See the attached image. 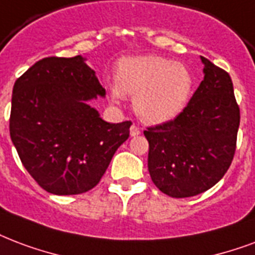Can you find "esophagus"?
<instances>
[{"label":"esophagus","instance_id":"esophagus-1","mask_svg":"<svg viewBox=\"0 0 255 255\" xmlns=\"http://www.w3.org/2000/svg\"><path fill=\"white\" fill-rule=\"evenodd\" d=\"M129 133H131V136L140 135V128L133 124V126H132V127H131V129H129Z\"/></svg>","mask_w":255,"mask_h":255}]
</instances>
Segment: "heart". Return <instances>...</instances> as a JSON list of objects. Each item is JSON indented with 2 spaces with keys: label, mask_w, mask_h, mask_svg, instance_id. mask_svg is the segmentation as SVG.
<instances>
[{
  "label": "heart",
  "mask_w": 255,
  "mask_h": 255,
  "mask_svg": "<svg viewBox=\"0 0 255 255\" xmlns=\"http://www.w3.org/2000/svg\"><path fill=\"white\" fill-rule=\"evenodd\" d=\"M194 79L184 64L155 54L120 60L116 85L111 97L119 102L132 96L137 116L147 124L170 122L184 110L191 96Z\"/></svg>",
  "instance_id": "obj_1"
}]
</instances>
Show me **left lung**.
Returning a JSON list of instances; mask_svg holds the SVG:
<instances>
[{
  "label": "left lung",
  "instance_id": "obj_1",
  "mask_svg": "<svg viewBox=\"0 0 255 255\" xmlns=\"http://www.w3.org/2000/svg\"><path fill=\"white\" fill-rule=\"evenodd\" d=\"M205 77L174 120L147 128L148 171L172 198L202 194L222 179L236 152L240 107L226 71L201 57Z\"/></svg>",
  "mask_w": 255,
  "mask_h": 255
}]
</instances>
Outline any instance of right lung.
Here are the masks:
<instances>
[{
	"mask_svg": "<svg viewBox=\"0 0 255 255\" xmlns=\"http://www.w3.org/2000/svg\"><path fill=\"white\" fill-rule=\"evenodd\" d=\"M106 96L83 56L45 57L13 87L10 137L21 162L45 191L83 194L96 186L131 122L112 124L89 106Z\"/></svg>",
	"mask_w": 255,
	"mask_h": 255,
	"instance_id": "right-lung-1",
	"label": "right lung"
}]
</instances>
